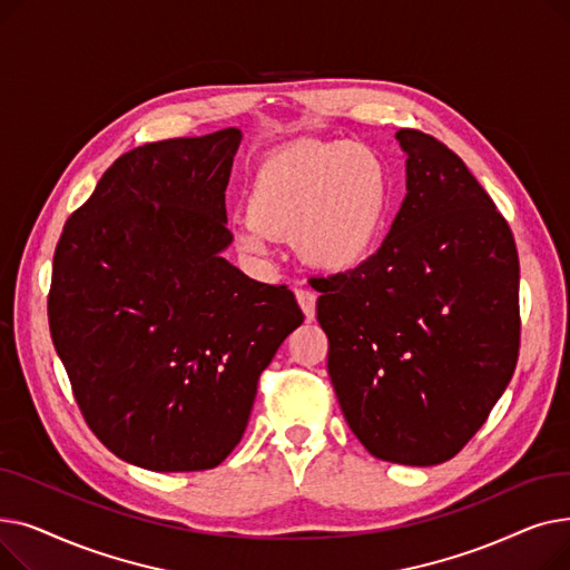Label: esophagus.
<instances>
[{"mask_svg":"<svg viewBox=\"0 0 570 570\" xmlns=\"http://www.w3.org/2000/svg\"><path fill=\"white\" fill-rule=\"evenodd\" d=\"M295 297H297V305L305 312V318L312 321L316 316V293L309 288H295Z\"/></svg>","mask_w":570,"mask_h":570,"instance_id":"esophagus-1","label":"esophagus"}]
</instances>
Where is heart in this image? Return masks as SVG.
I'll return each instance as SVG.
<instances>
[{"mask_svg":"<svg viewBox=\"0 0 570 570\" xmlns=\"http://www.w3.org/2000/svg\"><path fill=\"white\" fill-rule=\"evenodd\" d=\"M391 198V170L374 147L357 140L295 145L258 166L249 219L237 222L233 235L249 254H265L269 237H293L305 263L342 273L374 252Z\"/></svg>","mask_w":570,"mask_h":570,"instance_id":"b5f03b06","label":"heart"}]
</instances>
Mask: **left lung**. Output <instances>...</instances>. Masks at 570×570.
<instances>
[{"label": "left lung", "mask_w": 570, "mask_h": 570, "mask_svg": "<svg viewBox=\"0 0 570 570\" xmlns=\"http://www.w3.org/2000/svg\"><path fill=\"white\" fill-rule=\"evenodd\" d=\"M406 196L383 245L321 277L316 318L344 417L385 462L434 466L481 430L520 351L511 228L464 161L400 129Z\"/></svg>", "instance_id": "8db88e82"}]
</instances>
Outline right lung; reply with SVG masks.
Returning <instances> with one entry per match:
<instances>
[{"mask_svg": "<svg viewBox=\"0 0 570 570\" xmlns=\"http://www.w3.org/2000/svg\"><path fill=\"white\" fill-rule=\"evenodd\" d=\"M239 140L230 127L131 149L55 249L48 321L76 402L110 453L149 471L222 464L261 372L305 321L286 286L222 256Z\"/></svg>", "mask_w": 570, "mask_h": 570, "instance_id": "obj_1", "label": "right lung"}]
</instances>
